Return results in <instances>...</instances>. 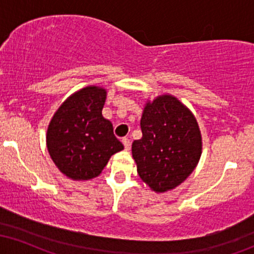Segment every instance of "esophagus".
Returning <instances> with one entry per match:
<instances>
[{
    "instance_id": "obj_1",
    "label": "esophagus",
    "mask_w": 254,
    "mask_h": 254,
    "mask_svg": "<svg viewBox=\"0 0 254 254\" xmlns=\"http://www.w3.org/2000/svg\"><path fill=\"white\" fill-rule=\"evenodd\" d=\"M122 142H123V144H124V148L127 150H129L130 148H131V141L129 138H127V137H124L123 139H122Z\"/></svg>"
}]
</instances>
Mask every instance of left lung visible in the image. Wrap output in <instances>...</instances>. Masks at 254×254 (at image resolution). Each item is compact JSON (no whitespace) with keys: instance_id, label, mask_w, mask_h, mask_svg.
I'll return each instance as SVG.
<instances>
[{"instance_id":"left-lung-1","label":"left lung","mask_w":254,"mask_h":254,"mask_svg":"<svg viewBox=\"0 0 254 254\" xmlns=\"http://www.w3.org/2000/svg\"><path fill=\"white\" fill-rule=\"evenodd\" d=\"M141 129L142 138L132 143L138 176L156 192L180 185L202 154V137L194 116L177 98L161 95L145 105Z\"/></svg>"}]
</instances>
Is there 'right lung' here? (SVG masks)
I'll use <instances>...</instances> for the list:
<instances>
[{
	"label": "right lung",
	"mask_w": 254,
	"mask_h": 254,
	"mask_svg": "<svg viewBox=\"0 0 254 254\" xmlns=\"http://www.w3.org/2000/svg\"><path fill=\"white\" fill-rule=\"evenodd\" d=\"M106 90L90 86L66 99L52 117L46 133L48 150L58 170L74 180L98 177L124 145L103 117Z\"/></svg>",
	"instance_id": "obj_1"
}]
</instances>
